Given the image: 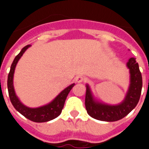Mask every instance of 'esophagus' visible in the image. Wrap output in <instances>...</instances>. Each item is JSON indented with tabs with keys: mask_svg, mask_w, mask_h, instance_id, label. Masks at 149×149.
<instances>
[{
	"mask_svg": "<svg viewBox=\"0 0 149 149\" xmlns=\"http://www.w3.org/2000/svg\"><path fill=\"white\" fill-rule=\"evenodd\" d=\"M75 81H76L77 83H81V82L84 81V77H81V76H77V77H75Z\"/></svg>",
	"mask_w": 149,
	"mask_h": 149,
	"instance_id": "obj_1",
	"label": "esophagus"
}]
</instances>
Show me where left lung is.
<instances>
[{
    "label": "left lung",
    "instance_id": "8db88e82",
    "mask_svg": "<svg viewBox=\"0 0 149 149\" xmlns=\"http://www.w3.org/2000/svg\"><path fill=\"white\" fill-rule=\"evenodd\" d=\"M126 66L129 69L130 84L125 99L118 104H109L94 98L88 84H86L85 108L91 117L102 121H116L124 118L136 106L142 89V76L139 65L134 57L128 60Z\"/></svg>",
    "mask_w": 149,
    "mask_h": 149
}]
</instances>
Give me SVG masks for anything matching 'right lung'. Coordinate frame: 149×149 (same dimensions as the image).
Segmentation results:
<instances>
[{
  "instance_id": "obj_1",
  "label": "right lung",
  "mask_w": 149,
  "mask_h": 149,
  "mask_svg": "<svg viewBox=\"0 0 149 149\" xmlns=\"http://www.w3.org/2000/svg\"><path fill=\"white\" fill-rule=\"evenodd\" d=\"M29 47L30 45H28L21 49L20 53L15 57L12 63L10 71L8 76V82H7L8 95H9L12 104L13 105L16 110L20 112L21 115L24 116V117H26L32 121L37 122V123L47 122L56 118L61 113L67 96L75 84H72L67 88H65V89L61 91L50 103L47 104L45 105L38 107V108H29V107L25 106L16 95L14 86H13V76H14L15 68L17 66L18 61L21 59L24 52Z\"/></svg>"
}]
</instances>
